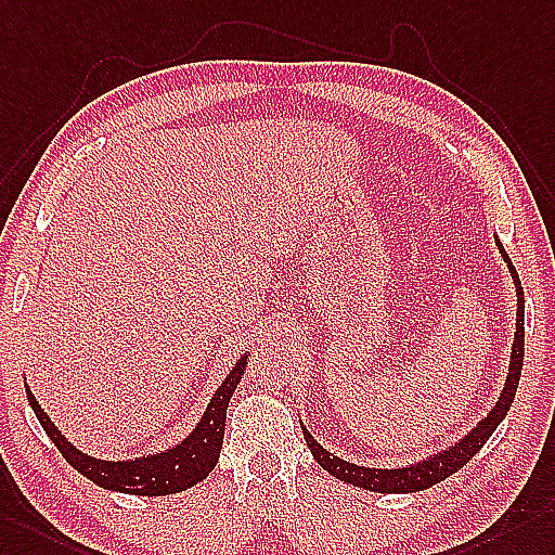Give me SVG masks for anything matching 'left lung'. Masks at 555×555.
I'll return each instance as SVG.
<instances>
[{
	"instance_id": "1",
	"label": "left lung",
	"mask_w": 555,
	"mask_h": 555,
	"mask_svg": "<svg viewBox=\"0 0 555 555\" xmlns=\"http://www.w3.org/2000/svg\"><path fill=\"white\" fill-rule=\"evenodd\" d=\"M496 247L499 254H502L504 263L508 266V273L513 278V287H516V334H513V346H511V362H508V374H506V384L504 390L499 393V400L494 402V408L490 414L482 418V422L476 424V428L468 430V436H464L459 442H454L452 448L442 450L434 456L424 459V462L404 466V468H370V466H358L350 464L341 456H334L327 452L322 444L310 436V430L301 424L304 438L310 454H313L315 462L332 473L334 478H339L348 485H356V488L370 490V492H382V494H408V492H418V490H428L434 488L436 482L450 478L452 473H456L462 466H466L473 456L480 452L485 442L490 440L494 434V428L504 422V416L511 410V402L516 398L518 382H520V370H522V358H525V299H522V285L520 278L513 268L508 254L504 251L502 242L496 237Z\"/></svg>"
}]
</instances>
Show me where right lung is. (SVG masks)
<instances>
[{
	"label": "right lung",
	"instance_id": "add662e5",
	"mask_svg": "<svg viewBox=\"0 0 555 555\" xmlns=\"http://www.w3.org/2000/svg\"><path fill=\"white\" fill-rule=\"evenodd\" d=\"M247 360L249 353L235 362V367L228 372L225 382L216 388V393L211 396L205 414L199 416L197 426L179 444H171L165 452L127 459V462H107V459H96L77 450L61 434L59 426L51 422L49 414L42 410V404L33 396L30 386H25V393H28L30 408L39 418V424L47 430L51 442L61 450L65 462L82 473L85 478L96 482L103 490L139 496H162L193 488V485L205 480L214 470L223 444L228 402H231L242 374L247 370Z\"/></svg>",
	"mask_w": 555,
	"mask_h": 555
}]
</instances>
